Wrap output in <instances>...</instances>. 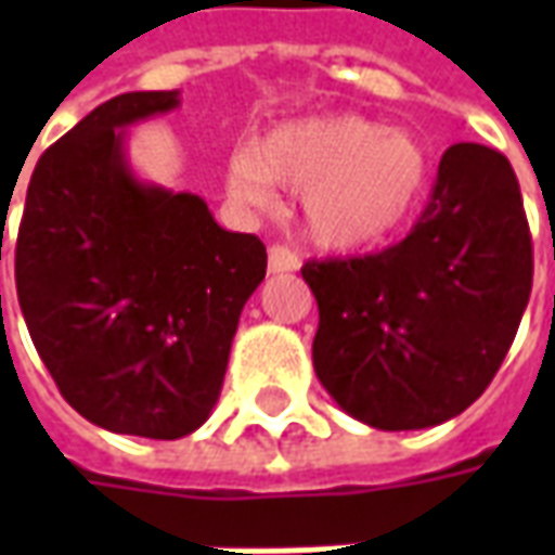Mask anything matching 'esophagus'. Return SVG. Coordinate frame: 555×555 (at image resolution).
I'll return each mask as SVG.
<instances>
[{"label":"esophagus","mask_w":555,"mask_h":555,"mask_svg":"<svg viewBox=\"0 0 555 555\" xmlns=\"http://www.w3.org/2000/svg\"><path fill=\"white\" fill-rule=\"evenodd\" d=\"M297 267H300V258H297V253L291 246H285V243H273L270 246V253H267V270L270 273H291Z\"/></svg>","instance_id":"esophagus-1"}]
</instances>
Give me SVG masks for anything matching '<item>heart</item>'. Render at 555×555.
Here are the masks:
<instances>
[{
    "label": "heart",
    "mask_w": 555,
    "mask_h": 555,
    "mask_svg": "<svg viewBox=\"0 0 555 555\" xmlns=\"http://www.w3.org/2000/svg\"><path fill=\"white\" fill-rule=\"evenodd\" d=\"M425 142L362 115L276 127L229 169V193L264 207L270 183L302 195V229L330 253H365L408 225L428 186Z\"/></svg>",
    "instance_id": "1"
}]
</instances>
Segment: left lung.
Returning <instances> with one entry per match:
<instances>
[{
  "label": "left lung",
  "mask_w": 555,
  "mask_h": 555,
  "mask_svg": "<svg viewBox=\"0 0 555 555\" xmlns=\"http://www.w3.org/2000/svg\"><path fill=\"white\" fill-rule=\"evenodd\" d=\"M318 300V380L380 430L434 428L476 401L532 291V237L520 183L500 151L457 142L428 207L384 253L306 261Z\"/></svg>",
  "instance_id": "8db88e82"
}]
</instances>
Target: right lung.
Returning <instances> with one entry per match:
<instances>
[{"label":"right lung","instance_id":"add662e5","mask_svg":"<svg viewBox=\"0 0 555 555\" xmlns=\"http://www.w3.org/2000/svg\"><path fill=\"white\" fill-rule=\"evenodd\" d=\"M178 103V91H127L47 147L14 255L20 309L59 392L91 425L147 440L205 425L267 273L255 234L130 169L127 127Z\"/></svg>","mask_w":555,"mask_h":555}]
</instances>
